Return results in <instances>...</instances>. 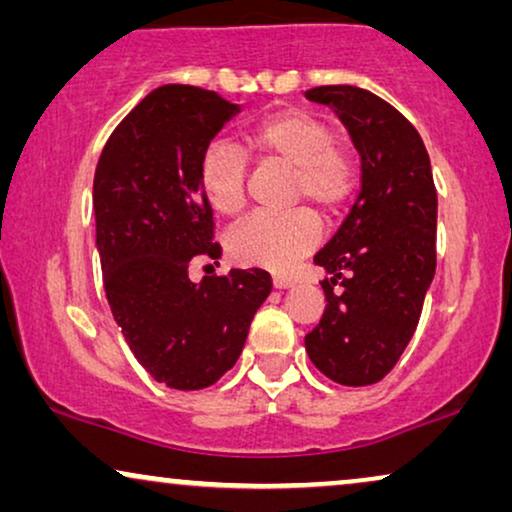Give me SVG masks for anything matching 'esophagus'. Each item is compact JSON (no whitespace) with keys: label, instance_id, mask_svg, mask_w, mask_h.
<instances>
[{"label":"esophagus","instance_id":"obj_1","mask_svg":"<svg viewBox=\"0 0 512 512\" xmlns=\"http://www.w3.org/2000/svg\"><path fill=\"white\" fill-rule=\"evenodd\" d=\"M272 284H275V289H289V286H293V279L284 275H275L272 277Z\"/></svg>","mask_w":512,"mask_h":512}]
</instances>
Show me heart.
Masks as SVG:
<instances>
[{"instance_id": "heart-1", "label": "heart", "mask_w": 512, "mask_h": 512, "mask_svg": "<svg viewBox=\"0 0 512 512\" xmlns=\"http://www.w3.org/2000/svg\"><path fill=\"white\" fill-rule=\"evenodd\" d=\"M335 128L307 109H282L244 130V151L261 163L291 167L286 202L312 205L333 221L347 212L359 170ZM237 146L214 142L198 160V186L212 212L237 216L247 202L249 160ZM319 219L298 207L284 214H256L228 235V254L240 265L286 272L319 242Z\"/></svg>"}]
</instances>
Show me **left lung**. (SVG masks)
Masks as SVG:
<instances>
[{"mask_svg": "<svg viewBox=\"0 0 512 512\" xmlns=\"http://www.w3.org/2000/svg\"><path fill=\"white\" fill-rule=\"evenodd\" d=\"M361 153V193L314 256L328 275L326 310L305 335L310 361L333 382H380L415 333L436 272L438 195L426 146L408 118L370 90L319 86ZM340 283L342 294H333Z\"/></svg>", "mask_w": 512, "mask_h": 512, "instance_id": "8db88e82", "label": "left lung"}]
</instances>
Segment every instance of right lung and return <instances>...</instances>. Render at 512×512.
Listing matches in <instances>:
<instances>
[{
    "label": "right lung",
    "instance_id": "right-lung-1",
    "mask_svg": "<svg viewBox=\"0 0 512 512\" xmlns=\"http://www.w3.org/2000/svg\"><path fill=\"white\" fill-rule=\"evenodd\" d=\"M235 111L214 90L160 86L116 125L97 160V251L111 314L146 373L170 389L221 380L272 291L261 268L200 284L188 277L191 263L221 258L198 160Z\"/></svg>",
    "mask_w": 512,
    "mask_h": 512
}]
</instances>
